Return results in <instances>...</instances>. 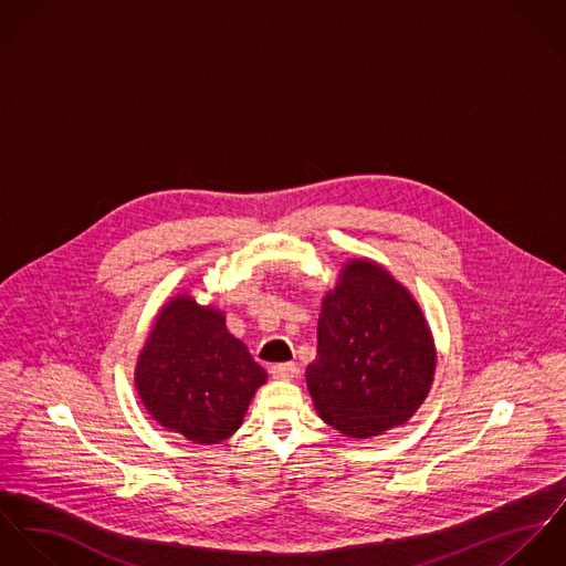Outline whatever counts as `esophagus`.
I'll return each mask as SVG.
<instances>
[{
    "label": "esophagus",
    "instance_id": "esophagus-1",
    "mask_svg": "<svg viewBox=\"0 0 566 566\" xmlns=\"http://www.w3.org/2000/svg\"><path fill=\"white\" fill-rule=\"evenodd\" d=\"M271 376L275 379H293L300 376V367L295 363H280L271 367Z\"/></svg>",
    "mask_w": 566,
    "mask_h": 566
}]
</instances>
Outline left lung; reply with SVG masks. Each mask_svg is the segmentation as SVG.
<instances>
[{
	"mask_svg": "<svg viewBox=\"0 0 566 566\" xmlns=\"http://www.w3.org/2000/svg\"><path fill=\"white\" fill-rule=\"evenodd\" d=\"M434 365L432 334L412 295L376 262H347L323 300L316 360L306 369L321 419L352 439L401 426L423 403Z\"/></svg>",
	"mask_w": 566,
	"mask_h": 566,
	"instance_id": "8db88e82",
	"label": "left lung"
}]
</instances>
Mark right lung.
Returning <instances> with one entry per match:
<instances>
[{
    "mask_svg": "<svg viewBox=\"0 0 566 566\" xmlns=\"http://www.w3.org/2000/svg\"><path fill=\"white\" fill-rule=\"evenodd\" d=\"M266 371L226 329V316L187 295L169 302L136 365V390L149 415L201 444L232 437Z\"/></svg>",
    "mask_w": 566,
    "mask_h": 566,
    "instance_id": "obj_1",
    "label": "right lung"
}]
</instances>
